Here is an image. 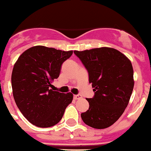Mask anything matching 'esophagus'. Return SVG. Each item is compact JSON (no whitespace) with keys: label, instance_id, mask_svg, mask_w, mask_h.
Wrapping results in <instances>:
<instances>
[{"label":"esophagus","instance_id":"34e87169","mask_svg":"<svg viewBox=\"0 0 151 151\" xmlns=\"http://www.w3.org/2000/svg\"><path fill=\"white\" fill-rule=\"evenodd\" d=\"M81 97H82V96H81V94L74 95V99H80Z\"/></svg>","mask_w":151,"mask_h":151}]
</instances>
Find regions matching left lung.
I'll return each instance as SVG.
<instances>
[{
	"label": "left lung",
	"mask_w": 151,
	"mask_h": 151,
	"mask_svg": "<svg viewBox=\"0 0 151 151\" xmlns=\"http://www.w3.org/2000/svg\"><path fill=\"white\" fill-rule=\"evenodd\" d=\"M89 75L94 96L87 98L89 109L81 114L85 124L106 129L116 122L128 106L134 87L130 60L117 49L109 47L74 51Z\"/></svg>",
	"instance_id": "1"
}]
</instances>
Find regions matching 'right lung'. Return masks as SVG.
Instances as JSON below:
<instances>
[{"label": "right lung", "instance_id": "1", "mask_svg": "<svg viewBox=\"0 0 151 151\" xmlns=\"http://www.w3.org/2000/svg\"><path fill=\"white\" fill-rule=\"evenodd\" d=\"M72 55L73 51L36 45L24 51L14 64L11 81L15 102L36 127L56 125L72 103L73 93L50 89L54 79L59 77L62 63Z\"/></svg>", "mask_w": 151, "mask_h": 151}]
</instances>
